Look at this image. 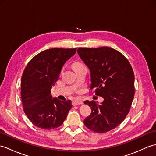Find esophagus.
<instances>
[{
  "label": "esophagus",
  "mask_w": 156,
  "mask_h": 156,
  "mask_svg": "<svg viewBox=\"0 0 156 156\" xmlns=\"http://www.w3.org/2000/svg\"><path fill=\"white\" fill-rule=\"evenodd\" d=\"M82 103H83V102H82V101H80V100H78V99H75V100L72 101V105L73 106L81 105V104H82Z\"/></svg>",
  "instance_id": "34e87169"
}]
</instances>
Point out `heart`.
I'll return each mask as SVG.
<instances>
[{
	"instance_id": "heart-1",
	"label": "heart",
	"mask_w": 156,
	"mask_h": 156,
	"mask_svg": "<svg viewBox=\"0 0 156 156\" xmlns=\"http://www.w3.org/2000/svg\"><path fill=\"white\" fill-rule=\"evenodd\" d=\"M84 66V64H82V63H81L80 62H76L74 63H73L72 68H73V69H74L77 68L78 67H80V66Z\"/></svg>"
}]
</instances>
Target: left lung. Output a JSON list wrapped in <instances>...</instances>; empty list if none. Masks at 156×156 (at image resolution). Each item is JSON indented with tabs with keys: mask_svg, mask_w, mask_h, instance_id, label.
Returning a JSON list of instances; mask_svg holds the SVG:
<instances>
[{
	"mask_svg": "<svg viewBox=\"0 0 156 156\" xmlns=\"http://www.w3.org/2000/svg\"><path fill=\"white\" fill-rule=\"evenodd\" d=\"M80 58L90 69V90L104 98L101 105L86 101L91 108L86 127L99 133L117 127L127 117L135 95L134 73L128 59L108 47L79 48Z\"/></svg>",
	"mask_w": 156,
	"mask_h": 156,
	"instance_id": "1",
	"label": "left lung"
}]
</instances>
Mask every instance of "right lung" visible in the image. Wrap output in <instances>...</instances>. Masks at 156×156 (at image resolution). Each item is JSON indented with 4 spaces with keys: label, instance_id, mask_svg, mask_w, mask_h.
Instances as JSON below:
<instances>
[{
    "label": "right lung",
    "instance_id": "1",
    "mask_svg": "<svg viewBox=\"0 0 156 156\" xmlns=\"http://www.w3.org/2000/svg\"><path fill=\"white\" fill-rule=\"evenodd\" d=\"M76 51V48L46 49L33 58L25 68L21 83L23 111L36 127L47 130L58 128L67 117L71 101L53 98L51 89L63 66Z\"/></svg>",
    "mask_w": 156,
    "mask_h": 156
}]
</instances>
